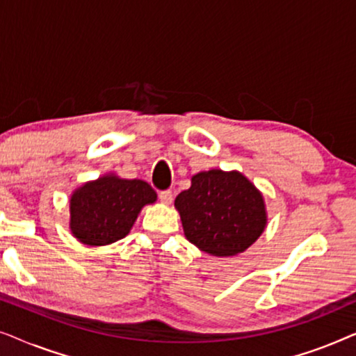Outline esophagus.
Returning a JSON list of instances; mask_svg holds the SVG:
<instances>
[{"label":"esophagus","instance_id":"34e87169","mask_svg":"<svg viewBox=\"0 0 356 356\" xmlns=\"http://www.w3.org/2000/svg\"><path fill=\"white\" fill-rule=\"evenodd\" d=\"M159 197H160V201H162L163 204H172L173 193L170 191V189H165V191H160L159 193Z\"/></svg>","mask_w":356,"mask_h":356}]
</instances>
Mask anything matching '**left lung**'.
<instances>
[{
	"label": "left lung",
	"instance_id": "obj_1",
	"mask_svg": "<svg viewBox=\"0 0 356 356\" xmlns=\"http://www.w3.org/2000/svg\"><path fill=\"white\" fill-rule=\"evenodd\" d=\"M175 209L186 240L218 257L246 251L267 227L262 193L236 170L196 173L191 188L175 199Z\"/></svg>",
	"mask_w": 356,
	"mask_h": 356
}]
</instances>
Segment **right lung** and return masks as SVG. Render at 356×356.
I'll return each mask as SVG.
<instances>
[{
    "label": "right lung",
    "instance_id": "add662e5",
    "mask_svg": "<svg viewBox=\"0 0 356 356\" xmlns=\"http://www.w3.org/2000/svg\"><path fill=\"white\" fill-rule=\"evenodd\" d=\"M155 201L149 183L106 173L72 191L70 230L82 245H111L128 235L143 207Z\"/></svg>",
    "mask_w": 356,
    "mask_h": 356
}]
</instances>
